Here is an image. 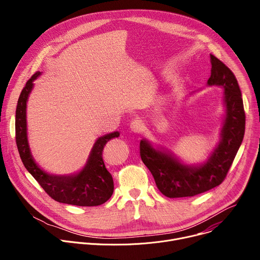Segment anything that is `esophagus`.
<instances>
[{
	"label": "esophagus",
	"instance_id": "34e87169",
	"mask_svg": "<svg viewBox=\"0 0 260 260\" xmlns=\"http://www.w3.org/2000/svg\"><path fill=\"white\" fill-rule=\"evenodd\" d=\"M131 129L136 134H141L144 129V123L141 119H134L131 122Z\"/></svg>",
	"mask_w": 260,
	"mask_h": 260
}]
</instances>
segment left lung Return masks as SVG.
Returning a JSON list of instances; mask_svg holds the SVG:
<instances>
[{
    "instance_id": "left-lung-1",
    "label": "left lung",
    "mask_w": 260,
    "mask_h": 260,
    "mask_svg": "<svg viewBox=\"0 0 260 260\" xmlns=\"http://www.w3.org/2000/svg\"><path fill=\"white\" fill-rule=\"evenodd\" d=\"M211 76L209 85L224 88L226 118L221 132V142L207 162L188 167L170 153L161 152L145 140L140 142V155L151 172L159 191L168 198H186L206 192L226 178L245 134V110L238 80L231 69L210 54Z\"/></svg>"
}]
</instances>
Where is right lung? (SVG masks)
I'll list each match as a JSON object with an SVG mask.
<instances>
[{"mask_svg": "<svg viewBox=\"0 0 260 260\" xmlns=\"http://www.w3.org/2000/svg\"><path fill=\"white\" fill-rule=\"evenodd\" d=\"M40 75L35 73L22 88L16 107L15 140L20 158L25 169L40 184L44 191L54 201L81 207L99 206L106 203L114 190L113 178L103 160L105 145L111 139L118 138L114 132L99 138L92 148L85 168L74 176H53L42 171L34 161L26 137V101L32 88V81Z\"/></svg>", "mask_w": 260, "mask_h": 260, "instance_id": "1", "label": "right lung"}]
</instances>
